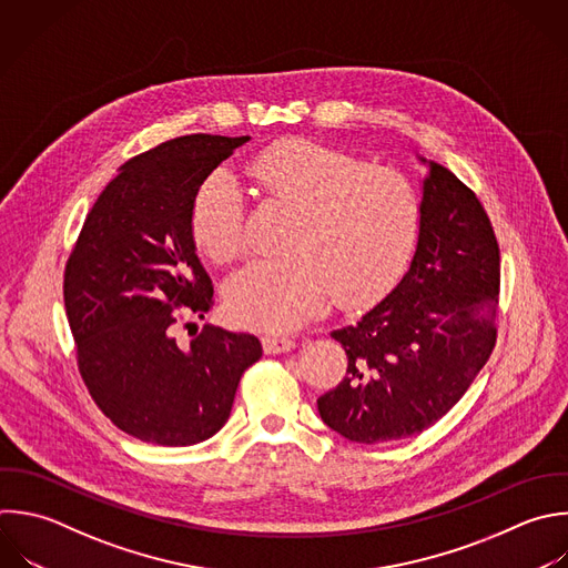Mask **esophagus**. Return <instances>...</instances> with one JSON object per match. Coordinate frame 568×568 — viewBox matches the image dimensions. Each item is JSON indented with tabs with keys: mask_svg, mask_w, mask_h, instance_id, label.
Returning a JSON list of instances; mask_svg holds the SVG:
<instances>
[{
	"mask_svg": "<svg viewBox=\"0 0 568 568\" xmlns=\"http://www.w3.org/2000/svg\"><path fill=\"white\" fill-rule=\"evenodd\" d=\"M262 344H264L266 353H286L295 346V339L288 335H280V333H268L262 337Z\"/></svg>",
	"mask_w": 568,
	"mask_h": 568,
	"instance_id": "1",
	"label": "esophagus"
}]
</instances>
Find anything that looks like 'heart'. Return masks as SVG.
Segmentation results:
<instances>
[{"mask_svg": "<svg viewBox=\"0 0 568 568\" xmlns=\"http://www.w3.org/2000/svg\"><path fill=\"white\" fill-rule=\"evenodd\" d=\"M248 175L295 209L277 260H257L226 286L229 313L246 326L284 331L317 315L333 295L362 304L379 295L408 262L419 233V197L390 166L311 142L284 140L262 151ZM197 246L217 264L246 251L244 200L220 169L193 204Z\"/></svg>", "mask_w": 568, "mask_h": 568, "instance_id": "obj_1", "label": "heart"}]
</instances>
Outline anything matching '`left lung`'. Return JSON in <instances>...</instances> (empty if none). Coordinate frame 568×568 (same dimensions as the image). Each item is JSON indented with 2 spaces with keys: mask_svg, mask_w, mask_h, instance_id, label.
Here are the masks:
<instances>
[{
  "mask_svg": "<svg viewBox=\"0 0 568 568\" xmlns=\"http://www.w3.org/2000/svg\"><path fill=\"white\" fill-rule=\"evenodd\" d=\"M428 166L406 275L357 322L331 333L348 366L317 408L351 442L382 444L433 426L495 346L497 237L477 195L448 169Z\"/></svg>",
  "mask_w": 568,
  "mask_h": 568,
  "instance_id": "left-lung-1",
  "label": "left lung"
}]
</instances>
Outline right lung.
Masks as SVG:
<instances>
[{"instance_id": "1", "label": "right lung", "mask_w": 568, "mask_h": 568, "mask_svg": "<svg viewBox=\"0 0 568 568\" xmlns=\"http://www.w3.org/2000/svg\"><path fill=\"white\" fill-rule=\"evenodd\" d=\"M251 138L184 135L129 160L84 220L64 271L80 375L124 433L191 446L229 419L242 373L262 357L251 333L175 331L213 306L193 240L204 180ZM189 326V324H186Z\"/></svg>"}]
</instances>
